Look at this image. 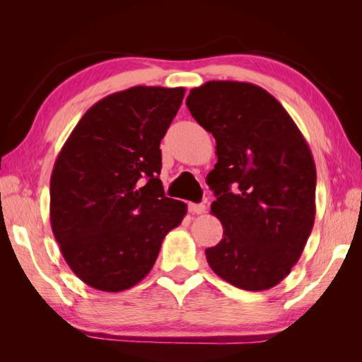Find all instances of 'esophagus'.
I'll return each mask as SVG.
<instances>
[{
	"label": "esophagus",
	"instance_id": "1",
	"mask_svg": "<svg viewBox=\"0 0 362 362\" xmlns=\"http://www.w3.org/2000/svg\"><path fill=\"white\" fill-rule=\"evenodd\" d=\"M189 211L192 214H202L205 211V205L204 204H193V202H190L189 204Z\"/></svg>",
	"mask_w": 362,
	"mask_h": 362
}]
</instances>
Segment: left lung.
I'll use <instances>...</instances> for the list:
<instances>
[{
  "label": "left lung",
  "instance_id": "8db88e82",
  "mask_svg": "<svg viewBox=\"0 0 362 362\" xmlns=\"http://www.w3.org/2000/svg\"><path fill=\"white\" fill-rule=\"evenodd\" d=\"M187 107L216 139L217 163L206 182L223 238L205 250L208 264L242 290L275 287L314 225L311 149L276 98L252 83L206 81L190 90Z\"/></svg>",
  "mask_w": 362,
  "mask_h": 362
}]
</instances>
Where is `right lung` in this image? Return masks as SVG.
I'll use <instances>...</instances> for the list:
<instances>
[{"label": "right lung", "mask_w": 362, "mask_h": 362, "mask_svg": "<svg viewBox=\"0 0 362 362\" xmlns=\"http://www.w3.org/2000/svg\"><path fill=\"white\" fill-rule=\"evenodd\" d=\"M184 87L134 86L103 98L64 141L49 182L52 234L71 270L101 291L134 287L187 205L164 196L160 141Z\"/></svg>", "instance_id": "add662e5"}]
</instances>
